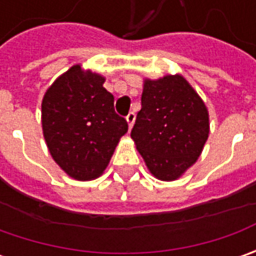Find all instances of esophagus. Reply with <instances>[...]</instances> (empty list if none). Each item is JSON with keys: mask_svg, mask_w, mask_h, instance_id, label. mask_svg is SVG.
I'll list each match as a JSON object with an SVG mask.
<instances>
[{"mask_svg": "<svg viewBox=\"0 0 256 256\" xmlns=\"http://www.w3.org/2000/svg\"><path fill=\"white\" fill-rule=\"evenodd\" d=\"M135 118H136L135 112H130L128 115H126V122H128V126H130V130L132 128L134 122H135Z\"/></svg>", "mask_w": 256, "mask_h": 256, "instance_id": "34e87169", "label": "esophagus"}]
</instances>
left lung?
Instances as JSON below:
<instances>
[{"label":"left lung","mask_w":256,"mask_h":256,"mask_svg":"<svg viewBox=\"0 0 256 256\" xmlns=\"http://www.w3.org/2000/svg\"><path fill=\"white\" fill-rule=\"evenodd\" d=\"M141 105L131 138L155 178L175 181L201 155L208 110L182 75L145 80Z\"/></svg>","instance_id":"8db88e82"}]
</instances>
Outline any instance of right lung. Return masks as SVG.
I'll return each instance as SVG.
<instances>
[{"mask_svg": "<svg viewBox=\"0 0 256 256\" xmlns=\"http://www.w3.org/2000/svg\"><path fill=\"white\" fill-rule=\"evenodd\" d=\"M102 75L71 66L42 100V132L51 156L78 181L98 178L110 164L126 120L114 110Z\"/></svg>", "mask_w": 256, "mask_h": 256, "instance_id": "right-lung-1", "label": "right lung"}]
</instances>
